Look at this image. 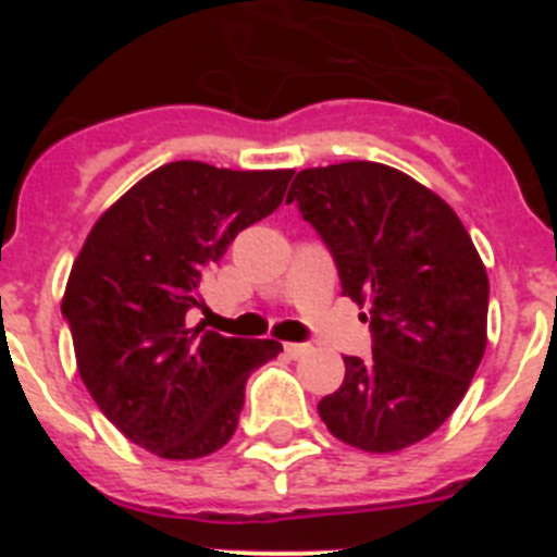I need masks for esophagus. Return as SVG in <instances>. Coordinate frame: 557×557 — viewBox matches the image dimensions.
Here are the masks:
<instances>
[{"label": "esophagus", "mask_w": 557, "mask_h": 557, "mask_svg": "<svg viewBox=\"0 0 557 557\" xmlns=\"http://www.w3.org/2000/svg\"><path fill=\"white\" fill-rule=\"evenodd\" d=\"M284 354H287L289 359H298L304 357V354H309V346H304V343H287V346H284Z\"/></svg>", "instance_id": "esophagus-1"}]
</instances>
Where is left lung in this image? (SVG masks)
I'll list each match as a JSON object with an SVG mask.
<instances>
[{"label":"left lung","instance_id":"1","mask_svg":"<svg viewBox=\"0 0 557 557\" xmlns=\"http://www.w3.org/2000/svg\"><path fill=\"white\" fill-rule=\"evenodd\" d=\"M287 203L371 323L373 354L343 357V385L318 405L323 424L373 455L424 441L462 401L488 343V273L469 231L444 198L376 161L301 170Z\"/></svg>","mask_w":557,"mask_h":557}]
</instances>
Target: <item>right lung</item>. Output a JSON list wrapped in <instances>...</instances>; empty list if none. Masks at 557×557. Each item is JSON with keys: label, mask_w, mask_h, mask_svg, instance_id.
I'll use <instances>...</instances> for the list:
<instances>
[{"label": "right lung", "mask_w": 557, "mask_h": 557, "mask_svg": "<svg viewBox=\"0 0 557 557\" xmlns=\"http://www.w3.org/2000/svg\"><path fill=\"white\" fill-rule=\"evenodd\" d=\"M293 170H218L172 161L122 195L77 253L61 312L77 371L127 441L166 460L223 449L236 432L250 371L278 339L186 326L203 307L200 278L234 236L273 214Z\"/></svg>", "instance_id": "1"}]
</instances>
